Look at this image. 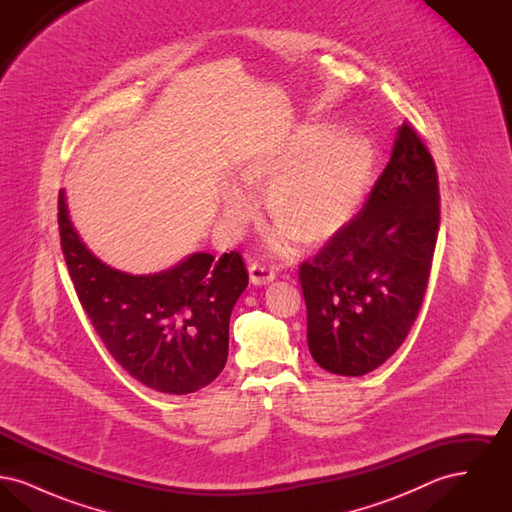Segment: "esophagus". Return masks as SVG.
Masks as SVG:
<instances>
[{"label":"esophagus","instance_id":"obj_1","mask_svg":"<svg viewBox=\"0 0 512 512\" xmlns=\"http://www.w3.org/2000/svg\"><path fill=\"white\" fill-rule=\"evenodd\" d=\"M249 278H251V282H253L255 286H267V284H270V282L276 278V274H274V270H270L267 265L251 263V267H249Z\"/></svg>","mask_w":512,"mask_h":512}]
</instances>
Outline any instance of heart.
<instances>
[{
	"label": "heart",
	"instance_id": "obj_1",
	"mask_svg": "<svg viewBox=\"0 0 512 512\" xmlns=\"http://www.w3.org/2000/svg\"><path fill=\"white\" fill-rule=\"evenodd\" d=\"M378 167V153L365 134L340 130L336 122H295L276 142L251 153L238 174L254 194L267 192L268 217L305 247L326 244L365 207ZM238 184L219 190L220 217L242 230L255 219L257 201Z\"/></svg>",
	"mask_w": 512,
	"mask_h": 512
}]
</instances>
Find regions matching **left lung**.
<instances>
[{"instance_id": "1", "label": "left lung", "mask_w": 512, "mask_h": 512, "mask_svg": "<svg viewBox=\"0 0 512 512\" xmlns=\"http://www.w3.org/2000/svg\"><path fill=\"white\" fill-rule=\"evenodd\" d=\"M438 230L436 165L405 122L363 211L299 270L320 368L363 376L399 349L426 293Z\"/></svg>"}]
</instances>
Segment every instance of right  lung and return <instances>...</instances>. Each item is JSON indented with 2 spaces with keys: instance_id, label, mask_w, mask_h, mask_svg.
Returning <instances> with one entry per match:
<instances>
[{
  "instance_id": "right-lung-1",
  "label": "right lung",
  "mask_w": 512,
  "mask_h": 512,
  "mask_svg": "<svg viewBox=\"0 0 512 512\" xmlns=\"http://www.w3.org/2000/svg\"><path fill=\"white\" fill-rule=\"evenodd\" d=\"M61 247L78 299L109 353L138 382L172 395L209 386L228 359L230 315L247 288L240 253H192L174 267L130 274L84 244L59 194Z\"/></svg>"
}]
</instances>
